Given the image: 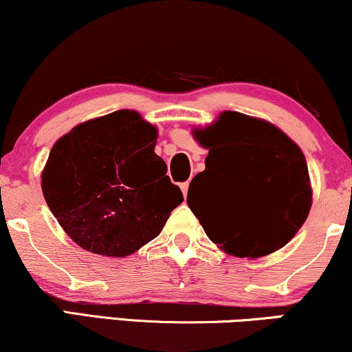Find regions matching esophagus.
<instances>
[{"mask_svg":"<svg viewBox=\"0 0 352 352\" xmlns=\"http://www.w3.org/2000/svg\"><path fill=\"white\" fill-rule=\"evenodd\" d=\"M188 182H184V184H180V188L184 191V197H186V193H188Z\"/></svg>","mask_w":352,"mask_h":352,"instance_id":"1","label":"esophagus"}]
</instances>
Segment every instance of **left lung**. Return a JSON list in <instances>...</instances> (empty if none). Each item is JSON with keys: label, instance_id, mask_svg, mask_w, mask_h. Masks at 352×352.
<instances>
[{"label": "left lung", "instance_id": "obj_1", "mask_svg": "<svg viewBox=\"0 0 352 352\" xmlns=\"http://www.w3.org/2000/svg\"><path fill=\"white\" fill-rule=\"evenodd\" d=\"M195 140L209 149L206 168L191 180L186 203L204 232L226 253L270 255L294 237L310 206L309 168L299 146L265 120L222 112ZM212 186L206 205L189 203V190Z\"/></svg>", "mask_w": 352, "mask_h": 352}]
</instances>
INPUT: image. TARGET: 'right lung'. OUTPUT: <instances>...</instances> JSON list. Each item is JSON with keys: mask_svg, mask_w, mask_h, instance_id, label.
Here are the masks:
<instances>
[{"mask_svg": "<svg viewBox=\"0 0 352 352\" xmlns=\"http://www.w3.org/2000/svg\"><path fill=\"white\" fill-rule=\"evenodd\" d=\"M157 130L135 110L89 120L56 141L42 172L45 201L84 250L128 256L157 237L184 201L154 153Z\"/></svg>", "mask_w": 352, "mask_h": 352, "instance_id": "add662e5", "label": "right lung"}]
</instances>
